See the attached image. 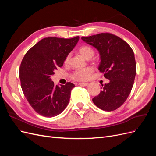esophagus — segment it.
I'll return each instance as SVG.
<instances>
[{"instance_id":"obj_1","label":"esophagus","mask_w":156,"mask_h":156,"mask_svg":"<svg viewBox=\"0 0 156 156\" xmlns=\"http://www.w3.org/2000/svg\"><path fill=\"white\" fill-rule=\"evenodd\" d=\"M79 85L80 86H84V87H87L89 85V83H79Z\"/></svg>"}]
</instances>
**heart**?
Here are the masks:
<instances>
[{
	"label": "heart",
	"instance_id": "heart-1",
	"mask_svg": "<svg viewBox=\"0 0 156 156\" xmlns=\"http://www.w3.org/2000/svg\"><path fill=\"white\" fill-rule=\"evenodd\" d=\"M78 52L86 59L91 58L94 55V50L90 46L87 45L80 47L78 49ZM69 58L70 55H68L64 61L66 64L69 62ZM93 72L94 69L91 67H87L82 69H79L75 70L73 73V74L72 75V78L73 80L78 81H87V80L90 78Z\"/></svg>",
	"mask_w": 156,
	"mask_h": 156
}]
</instances>
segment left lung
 <instances>
[{"label": "left lung", "mask_w": 156, "mask_h": 156, "mask_svg": "<svg viewBox=\"0 0 156 156\" xmlns=\"http://www.w3.org/2000/svg\"><path fill=\"white\" fill-rule=\"evenodd\" d=\"M81 39L98 49L101 60L98 69L109 80L108 83L102 84V90L92 101L101 110H116L127 100L133 85L136 75L133 51L124 40L111 33Z\"/></svg>", "instance_id": "obj_1"}]
</instances>
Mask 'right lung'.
Returning <instances> with one entry per match:
<instances>
[{
    "label": "right lung",
    "mask_w": 156,
    "mask_h": 156,
    "mask_svg": "<svg viewBox=\"0 0 156 156\" xmlns=\"http://www.w3.org/2000/svg\"><path fill=\"white\" fill-rule=\"evenodd\" d=\"M79 39V36L45 37L28 51L22 60L19 73L22 90L33 109L41 116H57L68 104L75 85L69 82L55 85L51 76L62 66Z\"/></svg>",
    "instance_id": "obj_1"
}]
</instances>
